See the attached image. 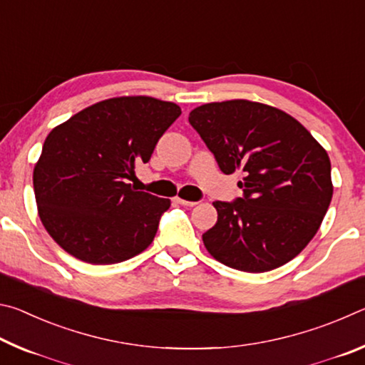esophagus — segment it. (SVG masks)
Returning a JSON list of instances; mask_svg holds the SVG:
<instances>
[{
  "instance_id": "34e87169",
  "label": "esophagus",
  "mask_w": 365,
  "mask_h": 365,
  "mask_svg": "<svg viewBox=\"0 0 365 365\" xmlns=\"http://www.w3.org/2000/svg\"><path fill=\"white\" fill-rule=\"evenodd\" d=\"M174 201L178 202V205L187 206V207H193L197 205V201H187V200H182V197H174Z\"/></svg>"
}]
</instances>
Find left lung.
<instances>
[{
  "label": "left lung",
  "mask_w": 365,
  "mask_h": 365,
  "mask_svg": "<svg viewBox=\"0 0 365 365\" xmlns=\"http://www.w3.org/2000/svg\"><path fill=\"white\" fill-rule=\"evenodd\" d=\"M188 120L224 174H243L242 197L212 202L217 222L202 233L206 250L252 274L292 261L330 206L329 154L298 120L267 104L209 103L191 110Z\"/></svg>",
  "instance_id": "8db88e82"
}]
</instances>
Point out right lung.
I'll list each match as a JSON object with an SVG mask.
<instances>
[{"label": "right lung", "instance_id": "add662e5", "mask_svg": "<svg viewBox=\"0 0 365 365\" xmlns=\"http://www.w3.org/2000/svg\"><path fill=\"white\" fill-rule=\"evenodd\" d=\"M180 114L177 104L156 98H110L49 132L34 190L43 225L61 248L104 265L151 245L170 200L137 191L127 180Z\"/></svg>", "mask_w": 365, "mask_h": 365}]
</instances>
